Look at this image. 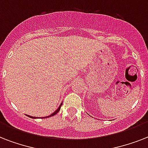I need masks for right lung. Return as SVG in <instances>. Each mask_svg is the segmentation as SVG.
<instances>
[{"label": "right lung", "mask_w": 148, "mask_h": 148, "mask_svg": "<svg viewBox=\"0 0 148 148\" xmlns=\"http://www.w3.org/2000/svg\"><path fill=\"white\" fill-rule=\"evenodd\" d=\"M61 105H62V103H60V105L59 106V108H58V109H57V110H56L55 111H54V112L53 113V114H51V115H49V116H47V117H45L47 118V117H51V116H53V115H55L56 114H57V113H58V111L60 110V107H61ZM28 117H31V118H34H34H37V117H31V116H29V115H28ZM45 117H43V118H45Z\"/></svg>", "instance_id": "right-lung-1"}]
</instances>
